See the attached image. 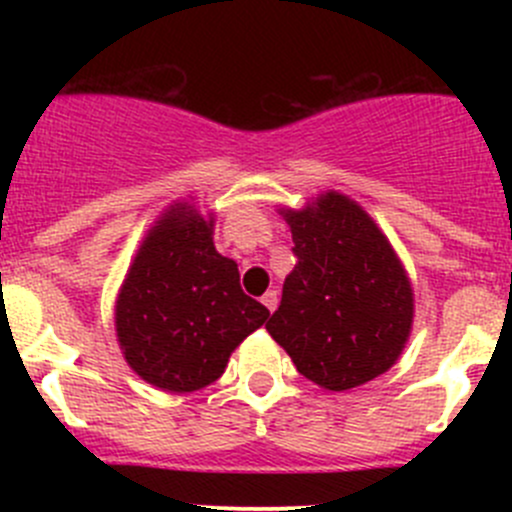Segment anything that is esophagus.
<instances>
[{"mask_svg": "<svg viewBox=\"0 0 512 512\" xmlns=\"http://www.w3.org/2000/svg\"><path fill=\"white\" fill-rule=\"evenodd\" d=\"M262 304H265L270 312H275V309H277V292H275V289H270V292L262 294Z\"/></svg>", "mask_w": 512, "mask_h": 512, "instance_id": "obj_1", "label": "esophagus"}]
</instances>
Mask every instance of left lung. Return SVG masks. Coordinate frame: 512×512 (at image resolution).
Here are the masks:
<instances>
[{"label":"left lung","instance_id":"obj_1","mask_svg":"<svg viewBox=\"0 0 512 512\" xmlns=\"http://www.w3.org/2000/svg\"><path fill=\"white\" fill-rule=\"evenodd\" d=\"M294 270L265 324L302 376L329 391L394 366L414 319L409 277L374 220L339 193L285 215Z\"/></svg>","mask_w":512,"mask_h":512}]
</instances>
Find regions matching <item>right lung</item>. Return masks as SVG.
Segmentation results:
<instances>
[{
	"instance_id": "add662e5",
	"label": "right lung",
	"mask_w": 512,
	"mask_h": 512,
	"mask_svg": "<svg viewBox=\"0 0 512 512\" xmlns=\"http://www.w3.org/2000/svg\"><path fill=\"white\" fill-rule=\"evenodd\" d=\"M213 223L188 205L143 240L116 302L126 361L163 391H198L220 379L237 344L270 317L247 297L237 265L218 255Z\"/></svg>"
}]
</instances>
